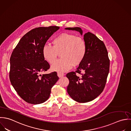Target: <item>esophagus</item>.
<instances>
[{"instance_id":"esophagus-1","label":"esophagus","mask_w":131,"mask_h":131,"mask_svg":"<svg viewBox=\"0 0 131 131\" xmlns=\"http://www.w3.org/2000/svg\"><path fill=\"white\" fill-rule=\"evenodd\" d=\"M64 74L63 73H62V72H58V76L60 78H62V77L64 76Z\"/></svg>"}]
</instances>
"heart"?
Wrapping results in <instances>:
<instances>
[{
    "label": "heart",
    "instance_id": "b5f03b06",
    "mask_svg": "<svg viewBox=\"0 0 131 131\" xmlns=\"http://www.w3.org/2000/svg\"><path fill=\"white\" fill-rule=\"evenodd\" d=\"M52 46L45 45L42 49L44 59L52 64L55 61L59 53L62 58L52 64L53 71L65 72L77 66L84 60L87 52L84 39L73 33H62L52 40Z\"/></svg>",
    "mask_w": 131,
    "mask_h": 131
}]
</instances>
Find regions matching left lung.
I'll use <instances>...</instances> for the list:
<instances>
[{"instance_id":"left-lung-1","label":"left lung","mask_w":131,"mask_h":131,"mask_svg":"<svg viewBox=\"0 0 131 131\" xmlns=\"http://www.w3.org/2000/svg\"><path fill=\"white\" fill-rule=\"evenodd\" d=\"M66 30L79 31V27H68ZM87 52L75 71L68 73L69 80L67 92L75 101L86 103L96 98L103 92L109 71L110 60L103 41L88 32L84 35Z\"/></svg>"}]
</instances>
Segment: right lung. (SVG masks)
<instances>
[{
	"instance_id": "right-lung-1",
	"label": "right lung",
	"mask_w": 131,
	"mask_h": 131,
	"mask_svg": "<svg viewBox=\"0 0 131 131\" xmlns=\"http://www.w3.org/2000/svg\"><path fill=\"white\" fill-rule=\"evenodd\" d=\"M60 27H38L25 34L10 58L9 79L14 88L27 103L41 104L50 97L51 89L59 79L56 71L40 74L50 69L42 49L48 39Z\"/></svg>"
}]
</instances>
